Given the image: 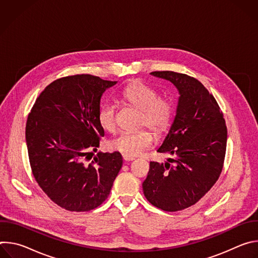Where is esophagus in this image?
I'll return each mask as SVG.
<instances>
[{
    "label": "esophagus",
    "instance_id": "34e87169",
    "mask_svg": "<svg viewBox=\"0 0 258 258\" xmlns=\"http://www.w3.org/2000/svg\"><path fill=\"white\" fill-rule=\"evenodd\" d=\"M122 158H123V160L126 161V162L135 160V157H131V156H126V155H122Z\"/></svg>",
    "mask_w": 258,
    "mask_h": 258
}]
</instances>
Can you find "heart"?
<instances>
[{
  "label": "heart",
  "instance_id": "1",
  "mask_svg": "<svg viewBox=\"0 0 258 258\" xmlns=\"http://www.w3.org/2000/svg\"><path fill=\"white\" fill-rule=\"evenodd\" d=\"M121 97L131 105L140 109L142 115L141 125H147L155 133H163L170 124L173 114V106L165 98L159 97L158 92L152 87L136 81L127 85L121 92ZM100 126L112 133L116 128V105L112 101L101 104L98 111ZM154 136L149 130H140L134 133H121L110 141V147L122 155L138 156L152 146Z\"/></svg>",
  "mask_w": 258,
  "mask_h": 258
}]
</instances>
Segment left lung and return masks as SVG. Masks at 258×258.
<instances>
[{
	"label": "left lung",
	"mask_w": 258,
	"mask_h": 258,
	"mask_svg": "<svg viewBox=\"0 0 258 258\" xmlns=\"http://www.w3.org/2000/svg\"><path fill=\"white\" fill-rule=\"evenodd\" d=\"M151 75L172 83L179 98L173 122L157 150L171 158L150 162L143 191L157 208L178 211L197 203L218 179L228 131L216 100L198 80L173 71Z\"/></svg>",
	"instance_id": "obj_1"
}]
</instances>
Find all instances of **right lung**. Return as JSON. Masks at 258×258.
<instances>
[{"label": "right lung", "instance_id": "1", "mask_svg": "<svg viewBox=\"0 0 258 258\" xmlns=\"http://www.w3.org/2000/svg\"><path fill=\"white\" fill-rule=\"evenodd\" d=\"M117 82L91 75L51 83L28 114L25 140L32 174L42 190L69 211H90L109 196L121 166L119 152H99L87 164L88 149L97 150L104 130L98 122L103 93Z\"/></svg>", "mask_w": 258, "mask_h": 258}]
</instances>
